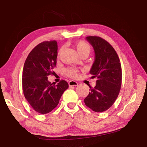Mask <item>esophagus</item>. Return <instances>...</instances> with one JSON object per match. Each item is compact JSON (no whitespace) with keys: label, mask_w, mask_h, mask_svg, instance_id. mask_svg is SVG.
<instances>
[{"label":"esophagus","mask_w":147,"mask_h":147,"mask_svg":"<svg viewBox=\"0 0 147 147\" xmlns=\"http://www.w3.org/2000/svg\"><path fill=\"white\" fill-rule=\"evenodd\" d=\"M78 85V84L77 82L76 81H73V80H71L69 82V86L70 87H72V86H77Z\"/></svg>","instance_id":"esophagus-1"}]
</instances>
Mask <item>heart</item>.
<instances>
[{
  "instance_id": "1",
  "label": "heart",
  "mask_w": 147,
  "mask_h": 147,
  "mask_svg": "<svg viewBox=\"0 0 147 147\" xmlns=\"http://www.w3.org/2000/svg\"><path fill=\"white\" fill-rule=\"evenodd\" d=\"M75 47L80 55H82V54H89V53H90V51H91L90 46L89 45V44H88L86 42L84 41H79L78 42H76L75 43ZM61 51H62V49L59 50L58 53V56H59V54H61ZM79 71H80L78 69L71 67V68L66 69L65 70V74H67V76H68L73 78H76V77H78V76Z\"/></svg>"
}]
</instances>
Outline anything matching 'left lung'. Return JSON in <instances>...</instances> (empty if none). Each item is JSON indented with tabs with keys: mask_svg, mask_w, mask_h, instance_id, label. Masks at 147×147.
Returning a JSON list of instances; mask_svg holds the SVG:
<instances>
[{
	"mask_svg": "<svg viewBox=\"0 0 147 147\" xmlns=\"http://www.w3.org/2000/svg\"><path fill=\"white\" fill-rule=\"evenodd\" d=\"M94 51V61L89 73L97 80L84 99L86 105L96 112L108 109L115 102L120 91L122 69L115 49L108 41L98 36L86 37Z\"/></svg>",
	"mask_w": 147,
	"mask_h": 147,
	"instance_id": "8db88e82",
	"label": "left lung"
}]
</instances>
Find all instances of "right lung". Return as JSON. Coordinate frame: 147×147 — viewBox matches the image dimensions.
<instances>
[{"instance_id": "add662e5", "label": "right lung", "mask_w": 147, "mask_h": 147, "mask_svg": "<svg viewBox=\"0 0 147 147\" xmlns=\"http://www.w3.org/2000/svg\"><path fill=\"white\" fill-rule=\"evenodd\" d=\"M58 45L44 41L30 53L24 64L22 85L24 97L35 111L46 114L58 106L63 92L69 88L65 80L55 85L48 80L56 65Z\"/></svg>"}]
</instances>
